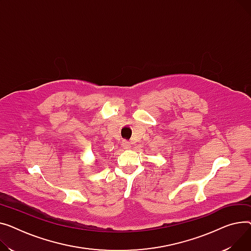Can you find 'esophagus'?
<instances>
[{
    "label": "esophagus",
    "mask_w": 251,
    "mask_h": 251,
    "mask_svg": "<svg viewBox=\"0 0 251 251\" xmlns=\"http://www.w3.org/2000/svg\"><path fill=\"white\" fill-rule=\"evenodd\" d=\"M130 143L129 142H127V141H124L123 142V147L124 148H126V149H129L130 148Z\"/></svg>",
    "instance_id": "34e87169"
}]
</instances>
